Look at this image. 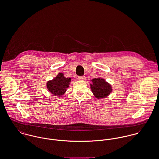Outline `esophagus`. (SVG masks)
I'll return each instance as SVG.
<instances>
[{"label": "esophagus", "mask_w": 159, "mask_h": 159, "mask_svg": "<svg viewBox=\"0 0 159 159\" xmlns=\"http://www.w3.org/2000/svg\"><path fill=\"white\" fill-rule=\"evenodd\" d=\"M78 79H79L80 80H81V81H84V80H86V77L85 76H79V77H78Z\"/></svg>", "instance_id": "1"}]
</instances>
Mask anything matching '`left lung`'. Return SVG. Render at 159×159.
<instances>
[{
	"mask_svg": "<svg viewBox=\"0 0 159 159\" xmlns=\"http://www.w3.org/2000/svg\"><path fill=\"white\" fill-rule=\"evenodd\" d=\"M90 89L93 95L98 99L104 98L109 96L112 92V89L111 85L101 78H93L91 80Z\"/></svg>",
	"mask_w": 159,
	"mask_h": 159,
	"instance_id": "left-lung-1",
	"label": "left lung"
}]
</instances>
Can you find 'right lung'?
Returning a JSON list of instances; mask_svg holds the SVG:
<instances>
[{
  "label": "right lung",
  "instance_id": "obj_1",
  "mask_svg": "<svg viewBox=\"0 0 159 159\" xmlns=\"http://www.w3.org/2000/svg\"><path fill=\"white\" fill-rule=\"evenodd\" d=\"M70 81V78H66L64 73H59L55 78L47 83V88L53 95L60 97L65 93Z\"/></svg>",
  "mask_w": 159,
  "mask_h": 159
}]
</instances>
